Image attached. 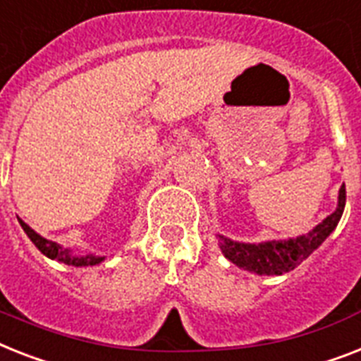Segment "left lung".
I'll return each instance as SVG.
<instances>
[{
	"mask_svg": "<svg viewBox=\"0 0 361 361\" xmlns=\"http://www.w3.org/2000/svg\"><path fill=\"white\" fill-rule=\"evenodd\" d=\"M345 200H347V192H345V185H341L338 209L334 211L332 215H328L321 224H317L306 235L295 237V239H282V241L259 243V245L235 243L219 235L221 237L222 252L231 263H235L237 267H241L245 271L256 272V274L271 276V274H283V272L293 271L315 248L321 247V243L332 233L334 228L338 226L343 209H345Z\"/></svg>",
	"mask_w": 361,
	"mask_h": 361,
	"instance_id": "left-lung-1",
	"label": "left lung"
}]
</instances>
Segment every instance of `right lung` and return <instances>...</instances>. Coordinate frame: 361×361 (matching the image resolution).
Returning a JSON list of instances; mask_svg holds the SVG:
<instances>
[{"mask_svg":"<svg viewBox=\"0 0 361 361\" xmlns=\"http://www.w3.org/2000/svg\"><path fill=\"white\" fill-rule=\"evenodd\" d=\"M18 222H20V226L23 228V231L27 233L29 239L33 241L35 247L42 252L44 256L51 257V259H55V262L66 263V265H72V267H89V265H96V263L104 262V257H96V256H85V257L72 256L70 250L63 248L61 245H57V243L54 241H48V239H44L42 235H38L37 231L31 230V228H29L22 219H18Z\"/></svg>","mask_w":361,"mask_h":361,"instance_id":"right-lung-1","label":"right lung"}]
</instances>
